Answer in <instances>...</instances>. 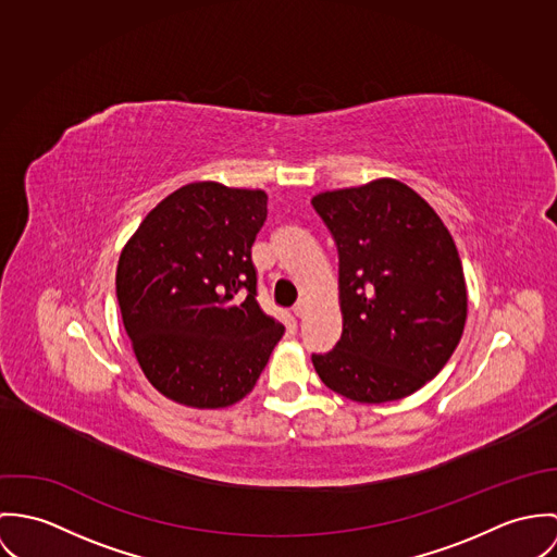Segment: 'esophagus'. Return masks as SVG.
<instances>
[{
    "label": "esophagus",
    "instance_id": "esophagus-1",
    "mask_svg": "<svg viewBox=\"0 0 557 557\" xmlns=\"http://www.w3.org/2000/svg\"><path fill=\"white\" fill-rule=\"evenodd\" d=\"M293 311H295V315H297V318H304V313H306V301L301 299V301H299V304L295 306V309H293Z\"/></svg>",
    "mask_w": 557,
    "mask_h": 557
}]
</instances>
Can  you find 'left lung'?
I'll use <instances>...</instances> for the list:
<instances>
[{"label":"left lung","mask_w":557,"mask_h":557,"mask_svg":"<svg viewBox=\"0 0 557 557\" xmlns=\"http://www.w3.org/2000/svg\"><path fill=\"white\" fill-rule=\"evenodd\" d=\"M339 253L342 339L311 355L320 380L359 404L412 395L446 366L468 315L455 242L432 207L397 180L311 198Z\"/></svg>","instance_id":"8db88e82"}]
</instances>
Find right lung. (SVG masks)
<instances>
[{"instance_id":"right-lung-1","label":"right lung","mask_w":557,"mask_h":557,"mask_svg":"<svg viewBox=\"0 0 557 557\" xmlns=\"http://www.w3.org/2000/svg\"><path fill=\"white\" fill-rule=\"evenodd\" d=\"M267 194L196 182L156 205L117 264L125 333L147 380L191 408L244 399L284 324L256 301L251 246Z\"/></svg>"}]
</instances>
